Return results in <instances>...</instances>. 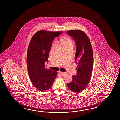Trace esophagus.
I'll return each mask as SVG.
<instances>
[{
	"mask_svg": "<svg viewBox=\"0 0 120 120\" xmlns=\"http://www.w3.org/2000/svg\"><path fill=\"white\" fill-rule=\"evenodd\" d=\"M59 73L60 74H61L62 75H65V74H66V73H65V72H62L60 71H59Z\"/></svg>",
	"mask_w": 120,
	"mask_h": 120,
	"instance_id": "34e87169",
	"label": "esophagus"
}]
</instances>
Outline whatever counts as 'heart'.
Here are the masks:
<instances>
[{
    "label": "heart",
    "mask_w": 120,
    "mask_h": 120,
    "mask_svg": "<svg viewBox=\"0 0 120 120\" xmlns=\"http://www.w3.org/2000/svg\"><path fill=\"white\" fill-rule=\"evenodd\" d=\"M60 43L64 49L74 46L73 41L70 38H68L67 37H64L61 38ZM56 45V43L54 44V45Z\"/></svg>",
    "instance_id": "obj_1"
}]
</instances>
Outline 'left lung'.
I'll return each instance as SVG.
<instances>
[{
    "mask_svg": "<svg viewBox=\"0 0 120 120\" xmlns=\"http://www.w3.org/2000/svg\"><path fill=\"white\" fill-rule=\"evenodd\" d=\"M67 33L76 44L75 62L78 65L77 75L72 76V81L67 84V86L71 91L79 93L85 89L92 75L94 63L92 46L83 31L72 30L68 31Z\"/></svg>",
    "mask_w": 120,
    "mask_h": 120,
    "instance_id": "8db88e82",
    "label": "left lung"
}]
</instances>
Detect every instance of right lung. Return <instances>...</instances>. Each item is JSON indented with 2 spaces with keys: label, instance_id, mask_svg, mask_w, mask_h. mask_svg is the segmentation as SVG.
I'll return each instance as SVG.
<instances>
[{
  "label": "right lung",
  "instance_id": "obj_1",
  "mask_svg": "<svg viewBox=\"0 0 120 120\" xmlns=\"http://www.w3.org/2000/svg\"><path fill=\"white\" fill-rule=\"evenodd\" d=\"M62 32L41 30L31 38L28 47L27 66L29 76L33 86L40 91L51 88L57 76V72L45 68L54 38Z\"/></svg>",
  "mask_w": 120,
  "mask_h": 120
}]
</instances>
